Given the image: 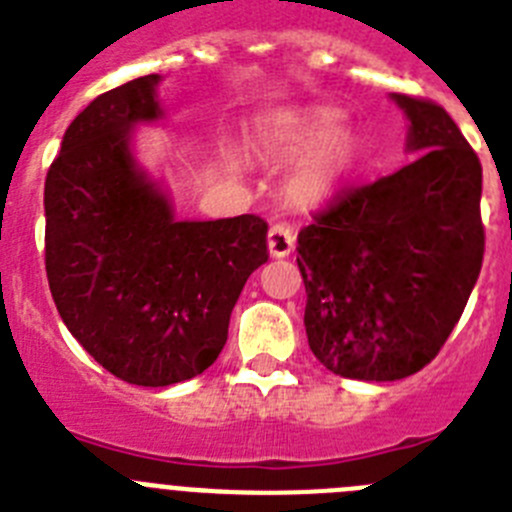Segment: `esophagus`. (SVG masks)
I'll return each mask as SVG.
<instances>
[{"instance_id":"34e87169","label":"esophagus","mask_w":512,"mask_h":512,"mask_svg":"<svg viewBox=\"0 0 512 512\" xmlns=\"http://www.w3.org/2000/svg\"><path fill=\"white\" fill-rule=\"evenodd\" d=\"M295 251V228L289 223H274L269 228V253L274 259H284Z\"/></svg>"}]
</instances>
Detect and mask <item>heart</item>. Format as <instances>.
I'll list each match as a JSON object with an SVG mask.
<instances>
[{"label": "heart", "instance_id": "obj_1", "mask_svg": "<svg viewBox=\"0 0 512 512\" xmlns=\"http://www.w3.org/2000/svg\"><path fill=\"white\" fill-rule=\"evenodd\" d=\"M333 112L312 110L295 117L284 133V148L289 153H305L307 161L297 174V189L305 197H325L336 189L348 171L354 169L359 156V135L351 128H333Z\"/></svg>", "mask_w": 512, "mask_h": 512}]
</instances>
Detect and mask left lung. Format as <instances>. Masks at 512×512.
Here are the masks:
<instances>
[{"mask_svg":"<svg viewBox=\"0 0 512 512\" xmlns=\"http://www.w3.org/2000/svg\"><path fill=\"white\" fill-rule=\"evenodd\" d=\"M392 99L418 158L338 192L297 235L312 354L364 382L405 379L436 359L485 256L477 153L441 104Z\"/></svg>","mask_w":512,"mask_h":512,"instance_id":"8db88e82","label":"left lung"}]
</instances>
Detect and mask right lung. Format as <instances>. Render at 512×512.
I'll return each mask as SVG.
<instances>
[{
	"label": "right lung",
	"instance_id": "obj_1",
	"mask_svg": "<svg viewBox=\"0 0 512 512\" xmlns=\"http://www.w3.org/2000/svg\"><path fill=\"white\" fill-rule=\"evenodd\" d=\"M158 74L99 94L45 176V274L71 336L110 374L169 387L223 351L241 289L266 264L259 215L176 220L135 164L130 130L161 117Z\"/></svg>",
	"mask_w": 512,
	"mask_h": 512
}]
</instances>
